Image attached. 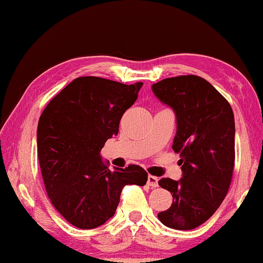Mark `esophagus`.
Returning <instances> with one entry per match:
<instances>
[{
	"label": "esophagus",
	"mask_w": 263,
	"mask_h": 263,
	"mask_svg": "<svg viewBox=\"0 0 263 263\" xmlns=\"http://www.w3.org/2000/svg\"><path fill=\"white\" fill-rule=\"evenodd\" d=\"M147 184L149 186H152V188H155V186L159 185V179H158L157 176L148 175V177H147Z\"/></svg>",
	"instance_id": "obj_1"
}]
</instances>
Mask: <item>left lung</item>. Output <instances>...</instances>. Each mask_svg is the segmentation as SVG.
<instances>
[{"label":"left lung","mask_w":263,"mask_h":263,"mask_svg":"<svg viewBox=\"0 0 263 263\" xmlns=\"http://www.w3.org/2000/svg\"><path fill=\"white\" fill-rule=\"evenodd\" d=\"M154 95L174 110L177 130L173 149L180 153L182 179H161L172 205L158 213L174 230L205 222L224 201L234 167V116L217 89L197 75L168 78L152 86Z\"/></svg>","instance_id":"1"}]
</instances>
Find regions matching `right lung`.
I'll list each match as a JSON object with an SVG mask.
<instances>
[{
	"label": "right lung",
	"mask_w": 263,
	"mask_h": 263,
	"mask_svg": "<svg viewBox=\"0 0 263 263\" xmlns=\"http://www.w3.org/2000/svg\"><path fill=\"white\" fill-rule=\"evenodd\" d=\"M142 82L124 84L81 77L44 109L37 128L41 171L48 198L75 228H99L115 215L126 184L145 185L137 164L110 171L100 152L117 136L123 114L138 99Z\"/></svg>",
	"instance_id": "right-lung-1"
}]
</instances>
